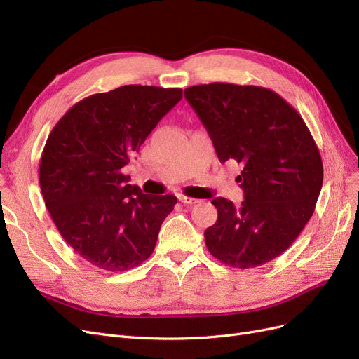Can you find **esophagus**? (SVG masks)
Returning a JSON list of instances; mask_svg holds the SVG:
<instances>
[{"label": "esophagus", "mask_w": 359, "mask_h": 359, "mask_svg": "<svg viewBox=\"0 0 359 359\" xmlns=\"http://www.w3.org/2000/svg\"><path fill=\"white\" fill-rule=\"evenodd\" d=\"M180 201H181L184 205H196V203H199V199H196V198H189V196H180Z\"/></svg>", "instance_id": "34e87169"}]
</instances>
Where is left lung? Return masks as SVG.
<instances>
[{
  "instance_id": "8db88e82",
  "label": "left lung",
  "mask_w": 359,
  "mask_h": 359,
  "mask_svg": "<svg viewBox=\"0 0 359 359\" xmlns=\"http://www.w3.org/2000/svg\"><path fill=\"white\" fill-rule=\"evenodd\" d=\"M184 97L222 163L244 166L241 205L215 198L205 231L210 253L233 268H255L289 248L307 224L323 181L319 149L299 114L274 91L233 83L196 85Z\"/></svg>"
}]
</instances>
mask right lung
<instances>
[{"label":"right lung","instance_id":"obj_1","mask_svg":"<svg viewBox=\"0 0 359 359\" xmlns=\"http://www.w3.org/2000/svg\"><path fill=\"white\" fill-rule=\"evenodd\" d=\"M180 88L126 85L76 103L53 127L40 161V187L61 236L104 271L147 260L173 194H145L124 168L173 106Z\"/></svg>","mask_w":359,"mask_h":359}]
</instances>
